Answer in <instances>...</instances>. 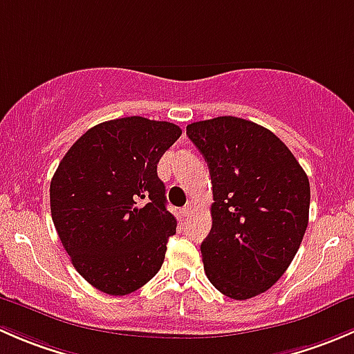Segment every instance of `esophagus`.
I'll list each match as a JSON object with an SVG mask.
<instances>
[{
	"label": "esophagus",
	"mask_w": 354,
	"mask_h": 354,
	"mask_svg": "<svg viewBox=\"0 0 354 354\" xmlns=\"http://www.w3.org/2000/svg\"><path fill=\"white\" fill-rule=\"evenodd\" d=\"M194 209H195V202H194V200H192V202H188L187 205H185L183 209H181V216L188 217V216H190V214H194Z\"/></svg>",
	"instance_id": "obj_1"
}]
</instances>
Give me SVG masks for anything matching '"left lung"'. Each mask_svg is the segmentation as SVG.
Here are the masks:
<instances>
[{
    "mask_svg": "<svg viewBox=\"0 0 354 354\" xmlns=\"http://www.w3.org/2000/svg\"><path fill=\"white\" fill-rule=\"evenodd\" d=\"M212 181V227L200 245L212 286L248 299L279 281L308 226L310 183L267 128L234 116L187 127Z\"/></svg>",
    "mask_w": 354,
    "mask_h": 354,
    "instance_id": "1",
    "label": "left lung"
}]
</instances>
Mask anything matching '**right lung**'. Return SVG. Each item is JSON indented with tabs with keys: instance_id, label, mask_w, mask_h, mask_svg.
Instances as JSON below:
<instances>
[{
	"instance_id": "1",
	"label": "right lung",
	"mask_w": 354,
	"mask_h": 354,
	"mask_svg": "<svg viewBox=\"0 0 354 354\" xmlns=\"http://www.w3.org/2000/svg\"><path fill=\"white\" fill-rule=\"evenodd\" d=\"M181 128L142 116L92 127L70 147L49 188L51 216L71 263L111 296L147 284L160 269L176 219L157 162Z\"/></svg>"
}]
</instances>
